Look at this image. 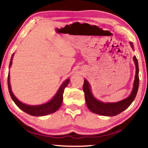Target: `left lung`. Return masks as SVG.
I'll return each mask as SVG.
<instances>
[{
	"instance_id": "1",
	"label": "left lung",
	"mask_w": 148,
	"mask_h": 148,
	"mask_svg": "<svg viewBox=\"0 0 148 148\" xmlns=\"http://www.w3.org/2000/svg\"><path fill=\"white\" fill-rule=\"evenodd\" d=\"M131 46L133 48L132 42H130ZM135 66H136V73H135L134 84L132 92L128 98L123 100L120 102L115 103H104L96 100L93 96L90 90V86L86 79H84V84L83 86V90L85 93V98H86V104L89 110L96 114L103 115V116H113L117 115L124 111L125 109L131 104L136 96L139 88V66L138 61L136 56L133 57Z\"/></svg>"
}]
</instances>
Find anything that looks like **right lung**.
I'll use <instances>...</instances> for the list:
<instances>
[{
    "instance_id": "obj_1",
    "label": "right lung",
    "mask_w": 148,
    "mask_h": 148,
    "mask_svg": "<svg viewBox=\"0 0 148 148\" xmlns=\"http://www.w3.org/2000/svg\"><path fill=\"white\" fill-rule=\"evenodd\" d=\"M13 56V55H12L11 61H10L9 67H11V66ZM69 81V79H67L60 86L57 93H56L55 96H54V98H52L51 100L49 101V102L47 103H46V104L39 105V106H29V105L23 104V103L21 102L20 101L17 100V98L14 96V94L11 91V85H10L9 73L8 75V88H9V94L11 95L12 100L14 101L15 104L17 105L20 109H21L22 110L24 111V112L26 113H27V114L32 115V116H45V115L51 114V113L56 112V111L60 108V106H61L62 102V98H63L64 90L66 87L68 86Z\"/></svg>"
}]
</instances>
